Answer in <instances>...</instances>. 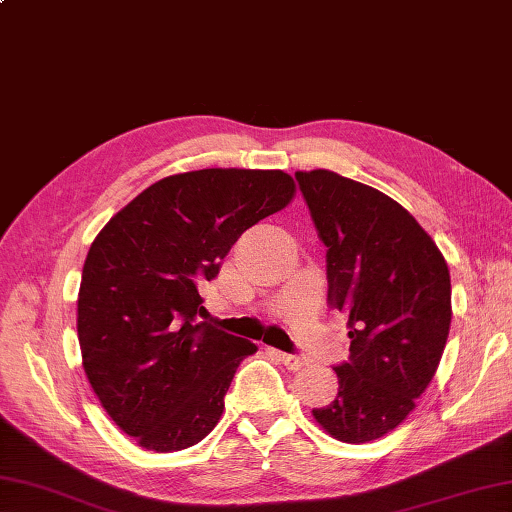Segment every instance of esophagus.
<instances>
[{"instance_id":"34e87169","label":"esophagus","mask_w":512,"mask_h":512,"mask_svg":"<svg viewBox=\"0 0 512 512\" xmlns=\"http://www.w3.org/2000/svg\"><path fill=\"white\" fill-rule=\"evenodd\" d=\"M279 355V360L283 362V366L288 368V371H299V368H303L307 362L303 358H299V355H292V353H281V351H275Z\"/></svg>"}]
</instances>
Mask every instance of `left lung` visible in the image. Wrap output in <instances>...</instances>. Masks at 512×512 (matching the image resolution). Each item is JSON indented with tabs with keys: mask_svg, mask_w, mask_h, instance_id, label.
<instances>
[{
	"mask_svg": "<svg viewBox=\"0 0 512 512\" xmlns=\"http://www.w3.org/2000/svg\"><path fill=\"white\" fill-rule=\"evenodd\" d=\"M327 246L329 305L349 316L338 395L314 419L342 443H368L414 410L451 323L447 261L421 224L379 189L329 170L296 172Z\"/></svg>",
	"mask_w": 512,
	"mask_h": 512,
	"instance_id": "8db88e82",
	"label": "left lung"
}]
</instances>
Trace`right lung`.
Returning <instances> with one entry per match:
<instances>
[{"instance_id": "right-lung-1", "label": "right lung", "mask_w": 512, "mask_h": 512, "mask_svg": "<svg viewBox=\"0 0 512 512\" xmlns=\"http://www.w3.org/2000/svg\"><path fill=\"white\" fill-rule=\"evenodd\" d=\"M294 192L281 170L174 174L93 240L78 292L82 366L106 414L139 447L187 449L220 421L237 366L257 344L198 323V285L216 279L237 237Z\"/></svg>"}]
</instances>
